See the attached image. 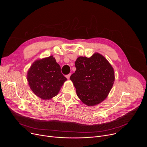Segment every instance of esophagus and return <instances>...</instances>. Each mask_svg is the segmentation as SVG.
<instances>
[{
    "label": "esophagus",
    "mask_w": 147,
    "mask_h": 147,
    "mask_svg": "<svg viewBox=\"0 0 147 147\" xmlns=\"http://www.w3.org/2000/svg\"><path fill=\"white\" fill-rule=\"evenodd\" d=\"M70 76H71V74H68V75H67L66 76V78H67V79H70Z\"/></svg>",
    "instance_id": "esophagus-1"
}]
</instances>
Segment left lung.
Returning a JSON list of instances; mask_svg holds the SVG:
<instances>
[{"label":"left lung","mask_w":147,"mask_h":147,"mask_svg":"<svg viewBox=\"0 0 147 147\" xmlns=\"http://www.w3.org/2000/svg\"><path fill=\"white\" fill-rule=\"evenodd\" d=\"M76 70L70 80L80 100L88 107H93L107 98L115 81L114 69L110 63L99 53L90 57H78Z\"/></svg>","instance_id":"1"}]
</instances>
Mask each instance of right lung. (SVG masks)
<instances>
[{
    "label": "right lung",
    "mask_w": 147,
    "mask_h": 147,
    "mask_svg": "<svg viewBox=\"0 0 147 147\" xmlns=\"http://www.w3.org/2000/svg\"><path fill=\"white\" fill-rule=\"evenodd\" d=\"M27 79L33 93L44 100L56 96L67 80L52 55L35 60L28 70Z\"/></svg>",
    "instance_id": "obj_1"
}]
</instances>
